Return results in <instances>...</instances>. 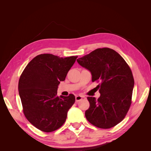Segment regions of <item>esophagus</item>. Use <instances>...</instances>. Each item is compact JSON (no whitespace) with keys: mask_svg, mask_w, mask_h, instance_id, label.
<instances>
[{"mask_svg":"<svg viewBox=\"0 0 151 151\" xmlns=\"http://www.w3.org/2000/svg\"><path fill=\"white\" fill-rule=\"evenodd\" d=\"M82 99H83V96H79V95L76 96V101H79Z\"/></svg>","mask_w":151,"mask_h":151,"instance_id":"1","label":"esophagus"}]
</instances>
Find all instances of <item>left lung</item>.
<instances>
[{
  "label": "left lung",
  "mask_w": 151,
  "mask_h": 151,
  "mask_svg": "<svg viewBox=\"0 0 151 151\" xmlns=\"http://www.w3.org/2000/svg\"><path fill=\"white\" fill-rule=\"evenodd\" d=\"M88 70L92 81L100 82L99 98L88 97L90 106L86 119L101 129H110L121 122L131 105L134 79L130 68L114 50L98 48L77 59Z\"/></svg>",
  "instance_id": "1"
}]
</instances>
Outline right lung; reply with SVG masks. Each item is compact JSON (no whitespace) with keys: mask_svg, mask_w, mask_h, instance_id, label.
<instances>
[{"mask_svg":"<svg viewBox=\"0 0 151 151\" xmlns=\"http://www.w3.org/2000/svg\"><path fill=\"white\" fill-rule=\"evenodd\" d=\"M77 58L41 54L32 59L22 72L18 90L23 112L38 129L51 132L65 123L76 98L72 94L57 96V89Z\"/></svg>","mask_w":151,"mask_h":151,"instance_id":"1","label":"right lung"}]
</instances>
